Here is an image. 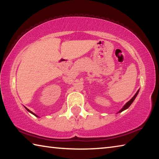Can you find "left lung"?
Wrapping results in <instances>:
<instances>
[{"label": "left lung", "mask_w": 159, "mask_h": 159, "mask_svg": "<svg viewBox=\"0 0 159 159\" xmlns=\"http://www.w3.org/2000/svg\"><path fill=\"white\" fill-rule=\"evenodd\" d=\"M139 90H138V91H137V93H135V95H134L133 98H132V99H130V101H128L127 103H126L124 106H123V108L120 110L119 111H118V113H120V112H122L123 111H124V110H125V109H127L129 107H130V105H131V104L133 103V101L134 100V99L136 98V97H137V95H138V93H139Z\"/></svg>", "instance_id": "8db88e82"}]
</instances>
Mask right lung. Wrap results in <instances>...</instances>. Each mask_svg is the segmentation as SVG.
<instances>
[{
    "label": "right lung",
    "mask_w": 159,
    "mask_h": 159,
    "mask_svg": "<svg viewBox=\"0 0 159 159\" xmlns=\"http://www.w3.org/2000/svg\"><path fill=\"white\" fill-rule=\"evenodd\" d=\"M25 108H26V107H25ZM26 110H27V111H28L29 112H30V113H31V114H34V116H37V117H38V116H36V114H34V113H33V112H32V111H30V110H29V109H28L27 108H26Z\"/></svg>",
    "instance_id": "right-lung-1"
}]
</instances>
